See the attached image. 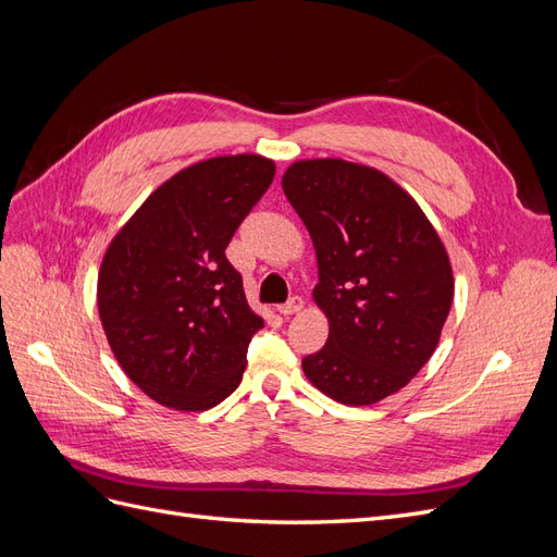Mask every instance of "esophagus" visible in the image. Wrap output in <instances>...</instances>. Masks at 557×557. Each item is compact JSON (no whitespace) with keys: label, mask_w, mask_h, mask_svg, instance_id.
Returning <instances> with one entry per match:
<instances>
[{"label":"esophagus","mask_w":557,"mask_h":557,"mask_svg":"<svg viewBox=\"0 0 557 557\" xmlns=\"http://www.w3.org/2000/svg\"><path fill=\"white\" fill-rule=\"evenodd\" d=\"M301 307H305V299H301L299 295H293L288 301H285V305L278 307V311H281L283 315H293V313L301 311Z\"/></svg>","instance_id":"34e87169"}]
</instances>
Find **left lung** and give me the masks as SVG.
I'll list each match as a JSON object with an SVG mask.
<instances>
[{
	"instance_id": "obj_1",
	"label": "left lung",
	"mask_w": 557,
	"mask_h": 557,
	"mask_svg": "<svg viewBox=\"0 0 557 557\" xmlns=\"http://www.w3.org/2000/svg\"><path fill=\"white\" fill-rule=\"evenodd\" d=\"M281 183L313 239V297L330 318L325 346L301 369L336 401L376 404L440 344L453 301L446 248L416 201L372 166L305 160Z\"/></svg>"
}]
</instances>
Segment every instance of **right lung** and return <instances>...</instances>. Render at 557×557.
<instances>
[{"label":"right lung","mask_w":557,"mask_h":557,"mask_svg":"<svg viewBox=\"0 0 557 557\" xmlns=\"http://www.w3.org/2000/svg\"><path fill=\"white\" fill-rule=\"evenodd\" d=\"M274 172L260 156L197 162L162 183L107 250L97 307L109 346L162 407L205 411L242 383L264 323L225 248Z\"/></svg>","instance_id":"right-lung-1"}]
</instances>
